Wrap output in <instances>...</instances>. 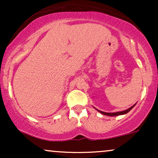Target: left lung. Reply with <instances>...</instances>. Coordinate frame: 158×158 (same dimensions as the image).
<instances>
[{"instance_id":"obj_1","label":"left lung","mask_w":158,"mask_h":158,"mask_svg":"<svg viewBox=\"0 0 158 158\" xmlns=\"http://www.w3.org/2000/svg\"><path fill=\"white\" fill-rule=\"evenodd\" d=\"M135 106H133L131 108H129L128 109H127L126 110H123V111H119V112H116V113H106V112H103V111H101V110H99V112H100L101 114H105V115H107V116H111V117H113V116H118V115H123V114H126L128 113V112H129L130 110H131L132 108L135 107Z\"/></svg>"}]
</instances>
